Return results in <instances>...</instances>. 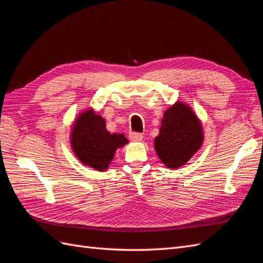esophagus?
Wrapping results in <instances>:
<instances>
[{
    "instance_id": "1",
    "label": "esophagus",
    "mask_w": 263,
    "mask_h": 263,
    "mask_svg": "<svg viewBox=\"0 0 263 263\" xmlns=\"http://www.w3.org/2000/svg\"><path fill=\"white\" fill-rule=\"evenodd\" d=\"M128 137H129V140H130V141L138 142V141H141V139H142V135H141V134H139V133H134V132H130V133H129V135H128Z\"/></svg>"
}]
</instances>
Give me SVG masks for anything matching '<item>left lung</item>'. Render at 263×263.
Returning <instances> with one entry per match:
<instances>
[{
    "label": "left lung",
    "mask_w": 263,
    "mask_h": 263,
    "mask_svg": "<svg viewBox=\"0 0 263 263\" xmlns=\"http://www.w3.org/2000/svg\"><path fill=\"white\" fill-rule=\"evenodd\" d=\"M203 140L201 121L187 104L178 101L163 114L155 150L166 168L177 169L195 155Z\"/></svg>",
    "instance_id": "8db88e82"
}]
</instances>
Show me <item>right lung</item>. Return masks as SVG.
<instances>
[{"mask_svg":"<svg viewBox=\"0 0 263 263\" xmlns=\"http://www.w3.org/2000/svg\"><path fill=\"white\" fill-rule=\"evenodd\" d=\"M128 140L124 134H110L105 119L95 114L93 108L85 109L76 118L70 134V144L79 160L100 172L108 169L116 149Z\"/></svg>","mask_w":263,"mask_h":263,"instance_id":"right-lung-1","label":"right lung"}]
</instances>
